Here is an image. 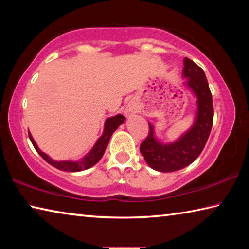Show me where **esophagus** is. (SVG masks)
Here are the masks:
<instances>
[{
	"label": "esophagus",
	"mask_w": 249,
	"mask_h": 249,
	"mask_svg": "<svg viewBox=\"0 0 249 249\" xmlns=\"http://www.w3.org/2000/svg\"><path fill=\"white\" fill-rule=\"evenodd\" d=\"M127 112H130V108H129V109H127Z\"/></svg>",
	"instance_id": "obj_1"
}]
</instances>
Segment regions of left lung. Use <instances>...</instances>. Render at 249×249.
<instances>
[{"mask_svg":"<svg viewBox=\"0 0 249 249\" xmlns=\"http://www.w3.org/2000/svg\"><path fill=\"white\" fill-rule=\"evenodd\" d=\"M182 82L196 98V112L193 124L175 142H162L155 135L154 125H149V134L142 142L141 153L145 161L154 170L172 172L183 169L202 153L213 125V103L208 80L199 66L184 58Z\"/></svg>","mask_w":249,"mask_h":249,"instance_id":"left-lung-1","label":"left lung"}]
</instances>
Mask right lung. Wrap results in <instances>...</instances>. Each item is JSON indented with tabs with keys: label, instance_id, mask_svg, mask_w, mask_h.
<instances>
[{
	"label": "right lung",
	"instance_id": "obj_1",
	"mask_svg": "<svg viewBox=\"0 0 249 249\" xmlns=\"http://www.w3.org/2000/svg\"><path fill=\"white\" fill-rule=\"evenodd\" d=\"M124 122H125V117L122 114H117L115 116L107 119V121H105L104 123L103 134L99 137V140L96 141L94 146L92 147V149L86 156H84V157H82L79 160H75V161H73V160H59V161L58 160H53V158H50L47 154H45L44 151H41L38 148L36 142L34 141L32 134L29 132H28V136L33 146L35 147V149L37 150V153H38L41 157H43L46 161L49 163V165H52L53 167L62 171L77 172V171L89 169V168L93 167L95 163H98L100 161V159L103 157L104 151L107 149L112 134L114 133L117 129V127H119L121 124H123Z\"/></svg>",
	"mask_w": 249,
	"mask_h": 249
}]
</instances>
